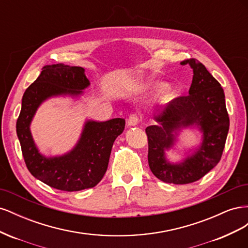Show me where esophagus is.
<instances>
[{
  "instance_id": "esophagus-1",
  "label": "esophagus",
  "mask_w": 248,
  "mask_h": 248,
  "mask_svg": "<svg viewBox=\"0 0 248 248\" xmlns=\"http://www.w3.org/2000/svg\"><path fill=\"white\" fill-rule=\"evenodd\" d=\"M139 122H140V118L136 114L130 115L129 118L127 119V125L128 126H136L139 124Z\"/></svg>"
}]
</instances>
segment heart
<instances>
[{"label": "heart", "instance_id": "b5f03b06", "mask_svg": "<svg viewBox=\"0 0 248 248\" xmlns=\"http://www.w3.org/2000/svg\"><path fill=\"white\" fill-rule=\"evenodd\" d=\"M147 88L150 90V91L153 92V93H159V92L164 91V90H167L168 89V85L166 84V82L156 81V82H151V84H149L147 86ZM170 97H171L170 93H168L166 95V98L167 99H170Z\"/></svg>", "mask_w": 248, "mask_h": 248}]
</instances>
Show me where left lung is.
Returning <instances> with one entry per match:
<instances>
[{"instance_id": "8db88e82", "label": "left lung", "mask_w": 248, "mask_h": 248, "mask_svg": "<svg viewBox=\"0 0 248 248\" xmlns=\"http://www.w3.org/2000/svg\"><path fill=\"white\" fill-rule=\"evenodd\" d=\"M193 71L189 95L172 99L157 110L158 125L146 128L148 162L154 176L166 183L187 184L198 181L219 162L228 137L230 119L223 89L206 67L196 59H188ZM198 128L202 133L200 145L186 153L179 163H170L166 151L174 148L183 129Z\"/></svg>"}]
</instances>
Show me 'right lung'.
<instances>
[{
	"label": "right lung",
	"instance_id": "1",
	"mask_svg": "<svg viewBox=\"0 0 248 248\" xmlns=\"http://www.w3.org/2000/svg\"><path fill=\"white\" fill-rule=\"evenodd\" d=\"M89 86L82 67L46 65L22 96L16 133L27 168L36 179L59 190L79 191L98 184L108 170L114 141L124 130L121 118L104 122L87 120L69 152L47 157L39 151L30 129L38 108L51 97L78 98Z\"/></svg>",
	"mask_w": 248,
	"mask_h": 248
}]
</instances>
